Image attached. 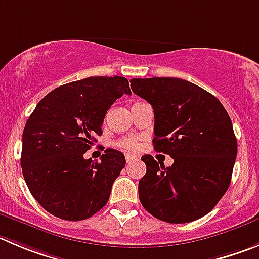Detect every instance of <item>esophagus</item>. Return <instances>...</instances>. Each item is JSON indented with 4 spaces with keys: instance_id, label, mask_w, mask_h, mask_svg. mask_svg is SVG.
I'll use <instances>...</instances> for the list:
<instances>
[{
    "instance_id": "1",
    "label": "esophagus",
    "mask_w": 259,
    "mask_h": 259,
    "mask_svg": "<svg viewBox=\"0 0 259 259\" xmlns=\"http://www.w3.org/2000/svg\"><path fill=\"white\" fill-rule=\"evenodd\" d=\"M125 161H127L128 165H131L132 162L137 161V157L134 156V155H125Z\"/></svg>"
}]
</instances>
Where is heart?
<instances>
[{"mask_svg": "<svg viewBox=\"0 0 259 259\" xmlns=\"http://www.w3.org/2000/svg\"><path fill=\"white\" fill-rule=\"evenodd\" d=\"M117 146L125 150V151H136V150L139 149V141H137L136 137L127 136L120 139L119 141L117 142Z\"/></svg>", "mask_w": 259, "mask_h": 259, "instance_id": "1", "label": "heart"}]
</instances>
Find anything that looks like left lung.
Here are the masks:
<instances>
[{"label":"left lung","mask_w":259,"mask_h":259,"mask_svg":"<svg viewBox=\"0 0 259 259\" xmlns=\"http://www.w3.org/2000/svg\"><path fill=\"white\" fill-rule=\"evenodd\" d=\"M131 89L154 109V149L174 160L165 166L151 155L141 157L144 208L170 224L207 215L230 186L238 152L228 112L218 98L182 78H132Z\"/></svg>","instance_id":"left-lung-1"}]
</instances>
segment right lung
<instances>
[{"mask_svg": "<svg viewBox=\"0 0 259 259\" xmlns=\"http://www.w3.org/2000/svg\"><path fill=\"white\" fill-rule=\"evenodd\" d=\"M131 94L120 76H94L52 90L26 120L21 169L39 205L68 221L91 218L107 205L115 178L124 168V155L107 149L102 161L83 154L103 134L110 105Z\"/></svg>", "mask_w": 259, "mask_h": 259, "instance_id": "add662e5", "label": "right lung"}]
</instances>
